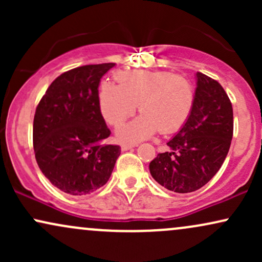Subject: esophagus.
Returning a JSON list of instances; mask_svg holds the SVG:
<instances>
[{
    "label": "esophagus",
    "mask_w": 262,
    "mask_h": 262,
    "mask_svg": "<svg viewBox=\"0 0 262 262\" xmlns=\"http://www.w3.org/2000/svg\"><path fill=\"white\" fill-rule=\"evenodd\" d=\"M134 146H138V144L137 143H124V144H122V150L123 151H125V150L134 148Z\"/></svg>",
    "instance_id": "obj_1"
}]
</instances>
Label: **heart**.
<instances>
[{
    "mask_svg": "<svg viewBox=\"0 0 262 262\" xmlns=\"http://www.w3.org/2000/svg\"><path fill=\"white\" fill-rule=\"evenodd\" d=\"M117 83L103 81L98 103L103 118L112 125L121 124L135 112L143 113L117 130L123 140H141L160 129L162 134L180 130L191 116L194 89L191 81L169 71H121Z\"/></svg>",
    "mask_w": 262,
    "mask_h": 262,
    "instance_id": "b5f03b06",
    "label": "heart"
}]
</instances>
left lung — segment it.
<instances>
[{
  "mask_svg": "<svg viewBox=\"0 0 262 262\" xmlns=\"http://www.w3.org/2000/svg\"><path fill=\"white\" fill-rule=\"evenodd\" d=\"M191 116L172 139L169 150L150 162L152 179L177 193L203 187L218 172L233 138V107L218 81L196 74Z\"/></svg>",
  "mask_w": 262,
  "mask_h": 262,
  "instance_id": "8db88e82",
  "label": "left lung"
}]
</instances>
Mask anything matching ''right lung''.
I'll list each match as a JSON object with an SVG mask.
<instances>
[{
	"mask_svg": "<svg viewBox=\"0 0 262 262\" xmlns=\"http://www.w3.org/2000/svg\"><path fill=\"white\" fill-rule=\"evenodd\" d=\"M114 65H85L61 74L35 110V160L65 193L83 196L106 185L121 155V146L103 144L111 130L98 103L102 76Z\"/></svg>",
	"mask_w": 262,
	"mask_h": 262,
	"instance_id": "obj_1",
	"label": "right lung"
}]
</instances>
